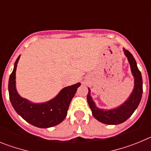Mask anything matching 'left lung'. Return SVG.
Returning a JSON list of instances; mask_svg holds the SVG:
<instances>
[{
	"label": "left lung",
	"mask_w": 151,
	"mask_h": 151,
	"mask_svg": "<svg viewBox=\"0 0 151 151\" xmlns=\"http://www.w3.org/2000/svg\"><path fill=\"white\" fill-rule=\"evenodd\" d=\"M123 51L130 64L131 71L134 77V88L128 99L120 106L113 109H101L96 106L95 103L91 96V90L88 88L87 100L92 112V115L97 120L106 125H118L127 120L139 105L143 93L142 77L137 66V63L132 54L129 50L123 48Z\"/></svg>",
	"instance_id": "1"
}]
</instances>
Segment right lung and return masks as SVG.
<instances>
[{
	"mask_svg": "<svg viewBox=\"0 0 151 151\" xmlns=\"http://www.w3.org/2000/svg\"><path fill=\"white\" fill-rule=\"evenodd\" d=\"M19 57L20 55L14 63L8 84L12 106L23 119L36 127L47 129L58 125L66 118L70 102L81 83L63 88L55 97L47 102H31L21 97L16 87V70Z\"/></svg>",
	"mask_w": 151,
	"mask_h": 151,
	"instance_id": "add662e5",
	"label": "right lung"
}]
</instances>
